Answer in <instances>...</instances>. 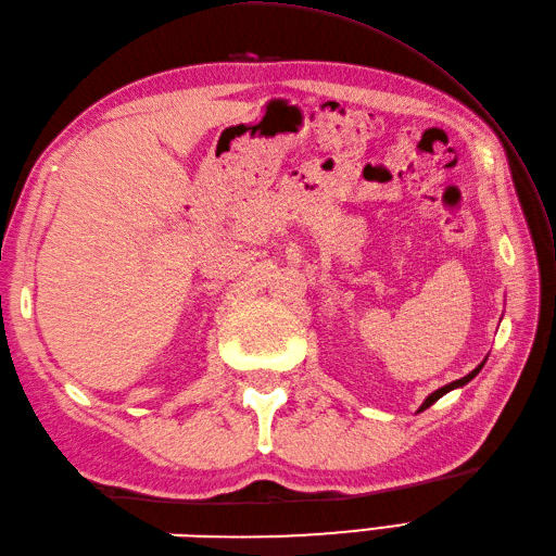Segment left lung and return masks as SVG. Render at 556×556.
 <instances>
[{"instance_id":"left-lung-1","label":"left lung","mask_w":556,"mask_h":556,"mask_svg":"<svg viewBox=\"0 0 556 556\" xmlns=\"http://www.w3.org/2000/svg\"><path fill=\"white\" fill-rule=\"evenodd\" d=\"M480 368H482V363L478 365V368L473 370V372H468L466 377H460V380H456V382H452V384H446V387H442V389H437V392H432L428 399H425L422 401V406H420V410H425V408H430L432 404H434V401L437 399H440V396H444L446 392H452V389H456V387H464L466 382H470V380H473V377L480 372Z\"/></svg>"}]
</instances>
